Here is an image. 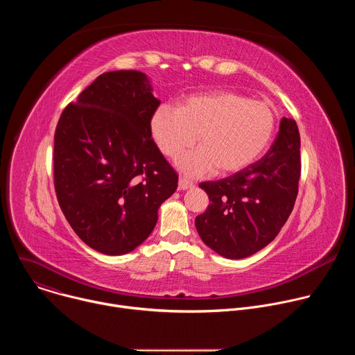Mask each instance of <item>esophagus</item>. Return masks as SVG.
<instances>
[{"instance_id":"obj_1","label":"esophagus","mask_w":355,"mask_h":355,"mask_svg":"<svg viewBox=\"0 0 355 355\" xmlns=\"http://www.w3.org/2000/svg\"><path fill=\"white\" fill-rule=\"evenodd\" d=\"M192 187H193L192 181H189L185 177H180V180H178V188L180 189H188V188H192Z\"/></svg>"}]
</instances>
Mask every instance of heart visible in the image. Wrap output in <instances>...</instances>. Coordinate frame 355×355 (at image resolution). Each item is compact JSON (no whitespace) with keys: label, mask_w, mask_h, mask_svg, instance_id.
I'll return each instance as SVG.
<instances>
[{"label":"heart","mask_w":355,"mask_h":355,"mask_svg":"<svg viewBox=\"0 0 355 355\" xmlns=\"http://www.w3.org/2000/svg\"><path fill=\"white\" fill-rule=\"evenodd\" d=\"M274 128L270 104L234 91L191 95L177 110L159 107L150 119L151 136L168 159H178L198 140L199 148L181 160V170L193 177L244 170L263 155Z\"/></svg>","instance_id":"b5f03b06"}]
</instances>
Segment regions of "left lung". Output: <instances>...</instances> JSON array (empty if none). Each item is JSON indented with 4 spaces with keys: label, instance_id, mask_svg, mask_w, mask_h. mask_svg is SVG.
<instances>
[{
    "label": "left lung",
    "instance_id": "1",
    "mask_svg": "<svg viewBox=\"0 0 355 355\" xmlns=\"http://www.w3.org/2000/svg\"><path fill=\"white\" fill-rule=\"evenodd\" d=\"M300 178V136L293 119L282 118L267 155L218 181L200 182L209 196L196 230L226 259H245L270 244L288 220Z\"/></svg>",
    "mask_w": 355,
    "mask_h": 355
}]
</instances>
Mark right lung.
<instances>
[{
	"mask_svg": "<svg viewBox=\"0 0 355 355\" xmlns=\"http://www.w3.org/2000/svg\"><path fill=\"white\" fill-rule=\"evenodd\" d=\"M160 101L135 70L101 74L60 115L53 178L62 212L91 248L121 256L141 244L178 174L151 139Z\"/></svg>",
	"mask_w": 355,
	"mask_h": 355,
	"instance_id": "obj_1",
	"label": "right lung"
}]
</instances>
